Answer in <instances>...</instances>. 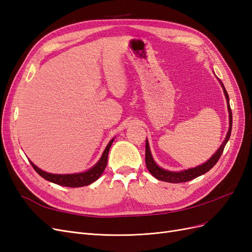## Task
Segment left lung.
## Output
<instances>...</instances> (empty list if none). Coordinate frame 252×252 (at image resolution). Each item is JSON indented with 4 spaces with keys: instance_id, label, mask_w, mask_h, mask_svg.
<instances>
[{
    "instance_id": "8db88e82",
    "label": "left lung",
    "mask_w": 252,
    "mask_h": 252,
    "mask_svg": "<svg viewBox=\"0 0 252 252\" xmlns=\"http://www.w3.org/2000/svg\"><path fill=\"white\" fill-rule=\"evenodd\" d=\"M220 85L223 87L224 90V94L226 96V100H227V107H228V111H229V130L227 132L226 135V139L224 140L223 144L220 145V147L219 148V150L216 152L215 155H213L207 162L204 163L203 165H200L197 167H194V168H190L184 171H180V172H173V171H168V170H165L161 167H158L156 162L154 161V158H152L151 156V152L149 149V144L146 140V149H145V162H146V166H147V169L149 170V172L154 175V177L158 180H161L164 182H168V183H184V182H188V181H191L197 177H200V175L206 173L207 171H209L213 166L217 164V162L219 161V158H220L223 154V150L226 146V144L230 138V134H231V129H232V112H231V108H230V104H229V96H228L227 91L223 85V83L220 80H219Z\"/></svg>"
}]
</instances>
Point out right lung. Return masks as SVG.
<instances>
[{"instance_id": "obj_1", "label": "right lung", "mask_w": 252, "mask_h": 252, "mask_svg": "<svg viewBox=\"0 0 252 252\" xmlns=\"http://www.w3.org/2000/svg\"><path fill=\"white\" fill-rule=\"evenodd\" d=\"M114 139H112L107 147L105 148L103 156L93 168H90L86 172H82V173H74V174H53V173H48L41 170L40 168L32 163L30 162V164L32 165L33 169L39 173L42 178L45 180H47L49 182L55 183V184H58L60 186H65V187H83V186H87L91 183H94L96 181L98 178L101 177V174L104 172L106 165H107V159H108V152L109 149L112 145Z\"/></svg>"}]
</instances>
